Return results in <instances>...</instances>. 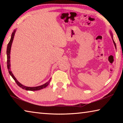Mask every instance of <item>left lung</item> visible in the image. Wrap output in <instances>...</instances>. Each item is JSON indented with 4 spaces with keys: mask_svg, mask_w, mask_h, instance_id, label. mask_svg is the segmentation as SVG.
<instances>
[{
    "mask_svg": "<svg viewBox=\"0 0 123 123\" xmlns=\"http://www.w3.org/2000/svg\"><path fill=\"white\" fill-rule=\"evenodd\" d=\"M111 36H112V39H113V43H114V46H115L116 48V43H115V42H114V40H113V36H112V33H111Z\"/></svg>",
    "mask_w": 123,
    "mask_h": 123,
    "instance_id": "8db88e82",
    "label": "left lung"
}]
</instances>
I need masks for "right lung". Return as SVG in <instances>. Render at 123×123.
Instances as JSON below:
<instances>
[{"instance_id": "add662e5", "label": "right lung", "mask_w": 123, "mask_h": 123, "mask_svg": "<svg viewBox=\"0 0 123 123\" xmlns=\"http://www.w3.org/2000/svg\"><path fill=\"white\" fill-rule=\"evenodd\" d=\"M16 30H14V31L12 32V36H11V38L10 41L9 42V43H8L7 44V51H6V54H7V69L8 70H9V74H10L12 78L14 79V80L15 81V82H16V84L18 85V86H19L20 87H21L22 89H25L26 91H38V90H40V89H42L43 88H44L46 87L48 85H49V84L50 82L51 79L48 81L47 82L45 83L44 85H41V86H37V87H26L24 85H22L20 83H19V82L17 80V79L15 78V77L14 76V75L12 74V73L11 70V68H10V50H11V45H12V43L13 42V37L14 36V34H15Z\"/></svg>"}]
</instances>
